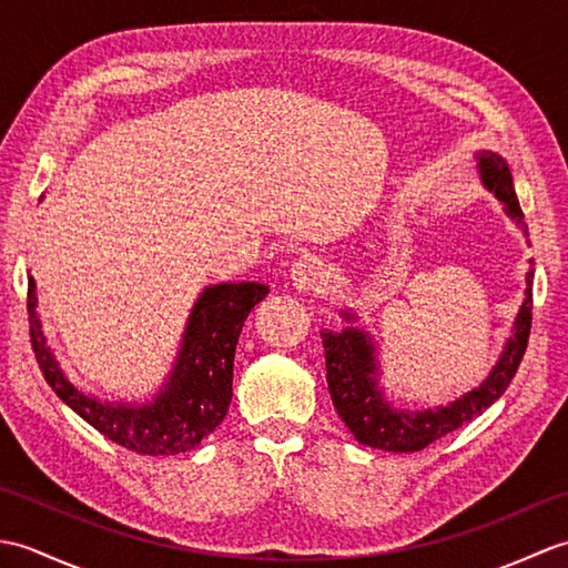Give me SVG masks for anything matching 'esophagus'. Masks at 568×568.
I'll list each match as a JSON object with an SVG mask.
<instances>
[{"instance_id": "obj_1", "label": "esophagus", "mask_w": 568, "mask_h": 568, "mask_svg": "<svg viewBox=\"0 0 568 568\" xmlns=\"http://www.w3.org/2000/svg\"><path fill=\"white\" fill-rule=\"evenodd\" d=\"M291 281L295 291L312 293L324 283V263L317 256H303L293 263Z\"/></svg>"}]
</instances>
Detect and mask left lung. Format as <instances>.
Masks as SVG:
<instances>
[{
	"label": "left lung",
	"instance_id": "1",
	"mask_svg": "<svg viewBox=\"0 0 568 568\" xmlns=\"http://www.w3.org/2000/svg\"><path fill=\"white\" fill-rule=\"evenodd\" d=\"M476 161L480 183L500 200L505 214L523 229L525 236H529L508 163H505L503 155L493 151H478ZM532 265L535 261H529V271L525 275V300L513 322V336L505 342L496 366L478 388L456 397L449 405H439L434 409H400L385 397L381 385L378 348L366 329L348 324L342 332H320L324 358H327V385L332 403L354 437L361 444L383 452H419L496 403L515 378L527 348L529 327H532ZM342 317L346 322L358 320L352 310H344Z\"/></svg>",
	"mask_w": 568,
	"mask_h": 568
}]
</instances>
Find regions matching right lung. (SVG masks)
Wrapping results in <instances>:
<instances>
[{
    "label": "right lung",
    "instance_id": "1",
    "mask_svg": "<svg viewBox=\"0 0 568 568\" xmlns=\"http://www.w3.org/2000/svg\"><path fill=\"white\" fill-rule=\"evenodd\" d=\"M268 295L263 283L207 285L185 324L175 364L149 403H110L78 388L48 346L36 315V281L29 273L31 346L45 383L72 413L126 449L149 456L185 454L214 432L232 403L234 352L248 312Z\"/></svg>",
    "mask_w": 568,
    "mask_h": 568
}]
</instances>
